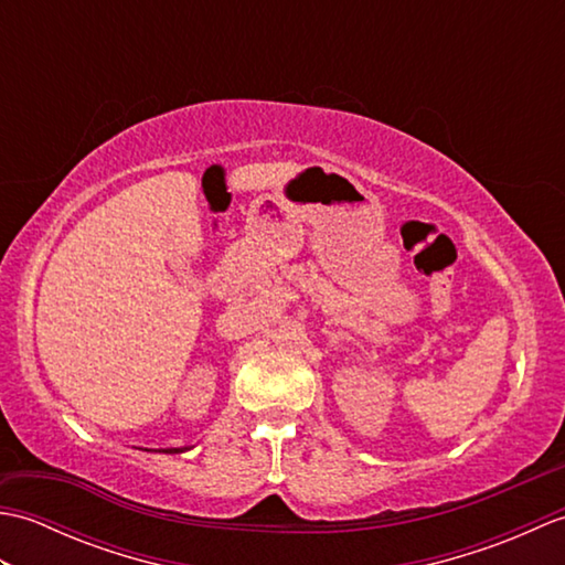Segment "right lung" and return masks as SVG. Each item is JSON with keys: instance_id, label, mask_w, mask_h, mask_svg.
<instances>
[{"instance_id": "obj_1", "label": "right lung", "mask_w": 565, "mask_h": 565, "mask_svg": "<svg viewBox=\"0 0 565 565\" xmlns=\"http://www.w3.org/2000/svg\"><path fill=\"white\" fill-rule=\"evenodd\" d=\"M177 451H182V449H167V454H177Z\"/></svg>"}]
</instances>
